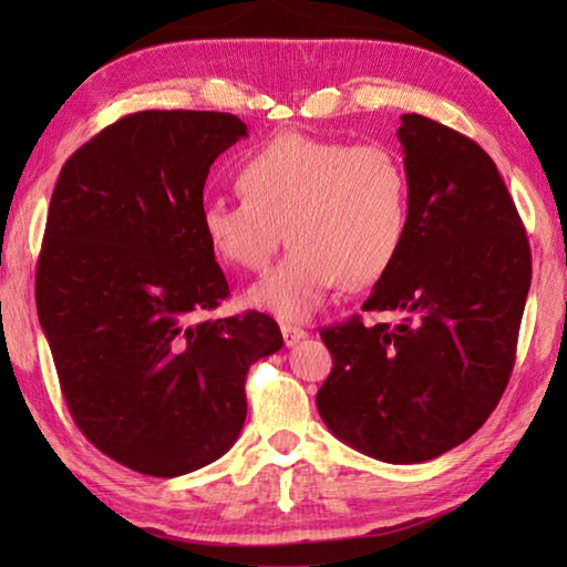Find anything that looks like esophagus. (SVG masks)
<instances>
[{
	"mask_svg": "<svg viewBox=\"0 0 567 567\" xmlns=\"http://www.w3.org/2000/svg\"><path fill=\"white\" fill-rule=\"evenodd\" d=\"M282 338H285L287 348H292L295 342H300V340L307 338V330L297 328V324H290V322H282Z\"/></svg>",
	"mask_w": 567,
	"mask_h": 567,
	"instance_id": "obj_1",
	"label": "esophagus"
}]
</instances>
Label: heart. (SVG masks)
<instances>
[{"instance_id":"heart-1","label":"heart","mask_w":567,"mask_h":567,"mask_svg":"<svg viewBox=\"0 0 567 567\" xmlns=\"http://www.w3.org/2000/svg\"><path fill=\"white\" fill-rule=\"evenodd\" d=\"M245 199H207L199 229L219 262L260 272L282 243L292 249L247 292L252 307L305 320L338 282L350 290L385 275L410 233V177L385 145L280 134L237 172Z\"/></svg>"}]
</instances>
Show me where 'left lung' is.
I'll list each match as a JSON object with an SVG mask.
<instances>
[{
  "label": "left lung",
  "mask_w": 567,
  "mask_h": 567,
  "mask_svg": "<svg viewBox=\"0 0 567 567\" xmlns=\"http://www.w3.org/2000/svg\"><path fill=\"white\" fill-rule=\"evenodd\" d=\"M410 233L362 310L320 332L332 354L318 412L334 437L382 460L425 463L477 433L515 364L530 290V245L495 162L422 114L398 130Z\"/></svg>",
  "instance_id": "1"
}]
</instances>
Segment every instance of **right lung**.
Returning a JSON list of instances; mask_svg holds the SVG:
<instances>
[{"label":"right lung","mask_w":567,"mask_h":567,"mask_svg":"<svg viewBox=\"0 0 567 567\" xmlns=\"http://www.w3.org/2000/svg\"><path fill=\"white\" fill-rule=\"evenodd\" d=\"M247 137L227 112L147 110L64 162L37 265V315L70 415L120 465L177 477L223 457L270 315L199 320L229 295L199 213L213 162Z\"/></svg>","instance_id":"right-lung-1"}]
</instances>
